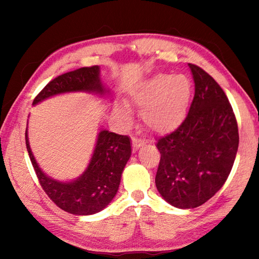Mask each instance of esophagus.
Returning <instances> with one entry per match:
<instances>
[{
	"label": "esophagus",
	"mask_w": 259,
	"mask_h": 259,
	"mask_svg": "<svg viewBox=\"0 0 259 259\" xmlns=\"http://www.w3.org/2000/svg\"><path fill=\"white\" fill-rule=\"evenodd\" d=\"M144 143L142 139H138V138H133V147L135 148V150H137V148L142 147L144 145Z\"/></svg>",
	"instance_id": "1"
}]
</instances>
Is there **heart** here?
<instances>
[{
    "instance_id": "heart-1",
    "label": "heart",
    "mask_w": 259,
    "mask_h": 259,
    "mask_svg": "<svg viewBox=\"0 0 259 259\" xmlns=\"http://www.w3.org/2000/svg\"><path fill=\"white\" fill-rule=\"evenodd\" d=\"M192 94V83L186 75L156 74L134 88L131 100L142 108V119L157 134H166L178 128L185 119ZM117 115L129 121L126 105L116 106Z\"/></svg>"
}]
</instances>
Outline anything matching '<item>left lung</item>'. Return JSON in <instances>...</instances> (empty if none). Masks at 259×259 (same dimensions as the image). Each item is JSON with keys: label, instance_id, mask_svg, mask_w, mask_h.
Returning <instances> with one entry per match:
<instances>
[{"label": "left lung", "instance_id": "left-lung-1", "mask_svg": "<svg viewBox=\"0 0 259 259\" xmlns=\"http://www.w3.org/2000/svg\"><path fill=\"white\" fill-rule=\"evenodd\" d=\"M195 94L185 120L156 143L161 159L157 191L181 209L207 202L224 185L239 146L238 122L218 83L196 65L188 64Z\"/></svg>", "mask_w": 259, "mask_h": 259}]
</instances>
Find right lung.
Listing matches in <instances>:
<instances>
[{"mask_svg":"<svg viewBox=\"0 0 259 259\" xmlns=\"http://www.w3.org/2000/svg\"><path fill=\"white\" fill-rule=\"evenodd\" d=\"M77 91L99 95L108 93L100 82L98 66L82 67L57 76L34 98L33 105L52 96ZM25 138L29 159L40 185L60 209L78 216H87L102 211L115 196L122 171L131 155L128 136L116 135L107 130L100 131L85 171L75 181L66 183L55 181L42 171L30 150L27 129Z\"/></svg>","mask_w":259,"mask_h":259,"instance_id":"add662e5","label":"right lung"}]
</instances>
